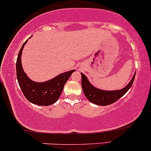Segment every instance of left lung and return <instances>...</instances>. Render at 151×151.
I'll return each mask as SVG.
<instances>
[{
    "mask_svg": "<svg viewBox=\"0 0 151 151\" xmlns=\"http://www.w3.org/2000/svg\"><path fill=\"white\" fill-rule=\"evenodd\" d=\"M81 74V86L83 93L89 101L99 106H106L111 104L123 96L132 85L135 73L131 79L130 82L122 89L116 91H104L99 89L91 85L86 76Z\"/></svg>",
    "mask_w": 151,
    "mask_h": 151,
    "instance_id": "1",
    "label": "left lung"
}]
</instances>
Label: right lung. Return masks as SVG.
Here are the masks:
<instances>
[{
  "mask_svg": "<svg viewBox=\"0 0 151 151\" xmlns=\"http://www.w3.org/2000/svg\"><path fill=\"white\" fill-rule=\"evenodd\" d=\"M24 43L18 55L17 60V76L22 91L29 101L40 106H49L55 103L63 91L64 86L75 70L65 72L47 81L38 83L33 81L24 73L22 65V54Z\"/></svg>",
  "mask_w": 151,
  "mask_h": 151,
  "instance_id": "right-lung-1",
  "label": "right lung"
}]
</instances>
